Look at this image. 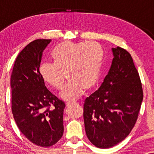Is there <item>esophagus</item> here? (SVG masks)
<instances>
[{"label":"esophagus","mask_w":154,"mask_h":154,"mask_svg":"<svg viewBox=\"0 0 154 154\" xmlns=\"http://www.w3.org/2000/svg\"><path fill=\"white\" fill-rule=\"evenodd\" d=\"M75 101H69V102H67L66 103V106H69V105L72 104H73V103H75Z\"/></svg>","instance_id":"obj_1"}]
</instances>
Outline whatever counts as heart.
<instances>
[{
  "instance_id": "1",
  "label": "heart",
  "mask_w": 154,
  "mask_h": 154,
  "mask_svg": "<svg viewBox=\"0 0 154 154\" xmlns=\"http://www.w3.org/2000/svg\"><path fill=\"white\" fill-rule=\"evenodd\" d=\"M52 57L54 60L42 62L40 72L45 81L60 88L68 71L70 79L60 93L64 100L79 98L87 85L91 87L97 82L103 59V50L98 43L64 42L54 48Z\"/></svg>"
}]
</instances>
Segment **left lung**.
Segmentation results:
<instances>
[{"mask_svg":"<svg viewBox=\"0 0 154 154\" xmlns=\"http://www.w3.org/2000/svg\"><path fill=\"white\" fill-rule=\"evenodd\" d=\"M111 50L113 58L108 74L85 99L83 106L86 134L100 149L110 148L127 137L143 100L142 83L131 55L120 47Z\"/></svg>","mask_w":154,"mask_h":154,"instance_id":"left-lung-1","label":"left lung"}]
</instances>
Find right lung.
<instances>
[{"instance_id": "1", "label": "right lung", "mask_w": 154, "mask_h": 154, "mask_svg": "<svg viewBox=\"0 0 154 154\" xmlns=\"http://www.w3.org/2000/svg\"><path fill=\"white\" fill-rule=\"evenodd\" d=\"M50 39H38L18 54L10 78L12 111L17 125L33 144L49 147L64 132L65 104L51 93L40 73L43 52Z\"/></svg>"}]
</instances>
